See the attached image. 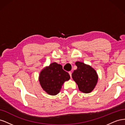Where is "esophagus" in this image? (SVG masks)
Listing matches in <instances>:
<instances>
[{"instance_id":"34e87169","label":"esophagus","mask_w":125,"mask_h":125,"mask_svg":"<svg viewBox=\"0 0 125 125\" xmlns=\"http://www.w3.org/2000/svg\"><path fill=\"white\" fill-rule=\"evenodd\" d=\"M69 75H70V77L71 78V75H72V73L71 71H69Z\"/></svg>"}]
</instances>
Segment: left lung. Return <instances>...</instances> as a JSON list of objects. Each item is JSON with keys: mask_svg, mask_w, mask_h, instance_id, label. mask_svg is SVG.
<instances>
[{"mask_svg": "<svg viewBox=\"0 0 125 125\" xmlns=\"http://www.w3.org/2000/svg\"><path fill=\"white\" fill-rule=\"evenodd\" d=\"M75 64L77 69L72 73V78L76 82L80 91L85 93H90L95 88L98 81L96 71L83 62H77Z\"/></svg>", "mask_w": 125, "mask_h": 125, "instance_id": "obj_1", "label": "left lung"}]
</instances>
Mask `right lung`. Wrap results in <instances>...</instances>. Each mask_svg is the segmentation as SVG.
<instances>
[{
    "label": "right lung",
    "instance_id": "obj_1",
    "mask_svg": "<svg viewBox=\"0 0 125 125\" xmlns=\"http://www.w3.org/2000/svg\"><path fill=\"white\" fill-rule=\"evenodd\" d=\"M70 78V75L63 70L62 66L56 62H52L44 68L41 71L39 78L42 88L51 95L57 94L63 83Z\"/></svg>",
    "mask_w": 125,
    "mask_h": 125
}]
</instances>
